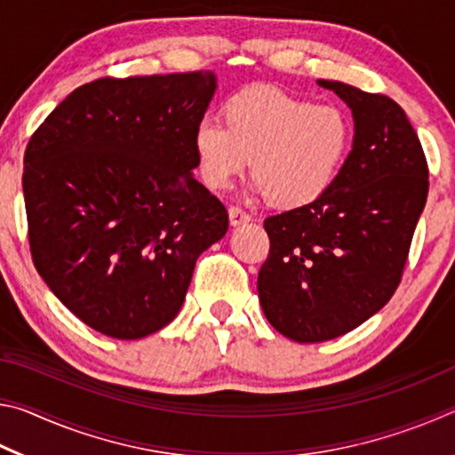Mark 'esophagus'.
Instances as JSON below:
<instances>
[{"label": "esophagus", "mask_w": 455, "mask_h": 455, "mask_svg": "<svg viewBox=\"0 0 455 455\" xmlns=\"http://www.w3.org/2000/svg\"><path fill=\"white\" fill-rule=\"evenodd\" d=\"M228 220H230V225H233V227H238V225H243V222H249L251 217H249V212L241 209V206H230Z\"/></svg>", "instance_id": "obj_1"}]
</instances>
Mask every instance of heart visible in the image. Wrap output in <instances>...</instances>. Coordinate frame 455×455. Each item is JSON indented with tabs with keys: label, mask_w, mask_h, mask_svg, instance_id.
I'll return each mask as SVG.
<instances>
[{
	"label": "heart",
	"mask_w": 455,
	"mask_h": 455,
	"mask_svg": "<svg viewBox=\"0 0 455 455\" xmlns=\"http://www.w3.org/2000/svg\"><path fill=\"white\" fill-rule=\"evenodd\" d=\"M225 119L203 116L195 128L200 179L212 190H225L252 156L255 190L281 209L309 204L327 192L351 148L345 112L275 86L236 92Z\"/></svg>",
	"instance_id": "1"
}]
</instances>
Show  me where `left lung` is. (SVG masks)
Listing matches in <instances>:
<instances>
[{
  "label": "left lung",
  "mask_w": 455,
  "mask_h": 455,
  "mask_svg": "<svg viewBox=\"0 0 455 455\" xmlns=\"http://www.w3.org/2000/svg\"><path fill=\"white\" fill-rule=\"evenodd\" d=\"M317 84L351 108L353 148L317 200L265 219L271 251L257 281L268 323L299 343L349 333L394 297L429 188L402 106L343 82Z\"/></svg>",
  "instance_id": "obj_1"
}]
</instances>
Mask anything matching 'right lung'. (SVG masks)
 <instances>
[{
  "mask_svg": "<svg viewBox=\"0 0 455 455\" xmlns=\"http://www.w3.org/2000/svg\"><path fill=\"white\" fill-rule=\"evenodd\" d=\"M212 72L100 78L76 88L24 156L34 265L88 327L140 339L166 327L228 212L195 176Z\"/></svg>",
  "mask_w": 455,
  "mask_h": 455,
  "instance_id": "right-lung-1",
  "label": "right lung"
}]
</instances>
